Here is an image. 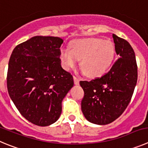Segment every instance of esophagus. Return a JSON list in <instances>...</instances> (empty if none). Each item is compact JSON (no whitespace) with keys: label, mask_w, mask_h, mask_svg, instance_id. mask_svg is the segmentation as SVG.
<instances>
[{"label":"esophagus","mask_w":148,"mask_h":148,"mask_svg":"<svg viewBox=\"0 0 148 148\" xmlns=\"http://www.w3.org/2000/svg\"><path fill=\"white\" fill-rule=\"evenodd\" d=\"M73 80H74V84L75 85L79 84V79L78 78H76L75 76H73Z\"/></svg>","instance_id":"1"}]
</instances>
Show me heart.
<instances>
[{
    "mask_svg": "<svg viewBox=\"0 0 148 148\" xmlns=\"http://www.w3.org/2000/svg\"><path fill=\"white\" fill-rule=\"evenodd\" d=\"M115 55L114 45L109 40L88 38L73 41L71 50L64 48L60 52L62 67L66 70L73 68L81 60V71L89 78L104 75L111 67Z\"/></svg>",
    "mask_w": 148,
    "mask_h": 148,
    "instance_id": "1",
    "label": "heart"
}]
</instances>
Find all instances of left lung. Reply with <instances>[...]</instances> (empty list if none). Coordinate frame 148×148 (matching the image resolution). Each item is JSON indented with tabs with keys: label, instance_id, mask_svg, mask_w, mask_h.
<instances>
[{
	"label": "left lung",
	"instance_id": "left-lung-1",
	"mask_svg": "<svg viewBox=\"0 0 148 148\" xmlns=\"http://www.w3.org/2000/svg\"><path fill=\"white\" fill-rule=\"evenodd\" d=\"M112 37L120 58L101 78L80 81L84 91L81 111L88 121L96 125L109 124L118 118L131 101L137 82V65L132 47L114 34Z\"/></svg>",
	"mask_w": 148,
	"mask_h": 148
}]
</instances>
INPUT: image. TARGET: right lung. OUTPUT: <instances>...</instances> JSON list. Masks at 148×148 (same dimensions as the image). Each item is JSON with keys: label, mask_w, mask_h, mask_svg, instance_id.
I'll use <instances>...</instances> for the list:
<instances>
[{"label": "right lung", "mask_w": 148, "mask_h": 148, "mask_svg": "<svg viewBox=\"0 0 148 148\" xmlns=\"http://www.w3.org/2000/svg\"><path fill=\"white\" fill-rule=\"evenodd\" d=\"M63 42L56 36H33L16 46L9 59V96L20 113L39 126L57 121L62 101L74 84L61 65Z\"/></svg>", "instance_id": "1"}]
</instances>
